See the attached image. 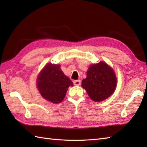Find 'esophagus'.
Returning <instances> with one entry per match:
<instances>
[{
  "label": "esophagus",
  "mask_w": 147,
  "mask_h": 147,
  "mask_svg": "<svg viewBox=\"0 0 147 147\" xmlns=\"http://www.w3.org/2000/svg\"><path fill=\"white\" fill-rule=\"evenodd\" d=\"M73 83H74V85L78 86V85H80L81 84V81L80 80H74Z\"/></svg>",
  "instance_id": "34e87169"
}]
</instances>
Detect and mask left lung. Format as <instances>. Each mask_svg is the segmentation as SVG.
I'll list each match as a JSON object with an SVG mask.
<instances>
[{"instance_id": "left-lung-1", "label": "left lung", "mask_w": 147, "mask_h": 147, "mask_svg": "<svg viewBox=\"0 0 147 147\" xmlns=\"http://www.w3.org/2000/svg\"><path fill=\"white\" fill-rule=\"evenodd\" d=\"M116 83V77L113 69L101 61L90 65L86 78L82 80V85L93 101L101 102L113 93Z\"/></svg>"}]
</instances>
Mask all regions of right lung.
Listing matches in <instances>:
<instances>
[{
  "instance_id": "1",
  "label": "right lung",
  "mask_w": 147,
  "mask_h": 147,
  "mask_svg": "<svg viewBox=\"0 0 147 147\" xmlns=\"http://www.w3.org/2000/svg\"><path fill=\"white\" fill-rule=\"evenodd\" d=\"M70 86H73V82L61 70L59 65H46L37 78V86L42 96L53 103L63 100Z\"/></svg>"
}]
</instances>
